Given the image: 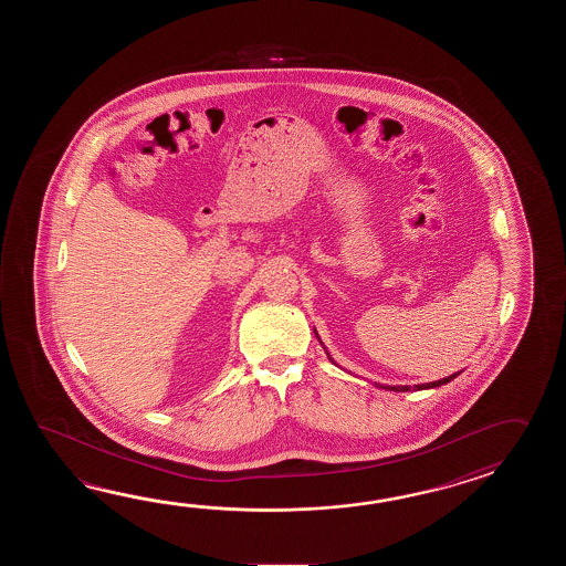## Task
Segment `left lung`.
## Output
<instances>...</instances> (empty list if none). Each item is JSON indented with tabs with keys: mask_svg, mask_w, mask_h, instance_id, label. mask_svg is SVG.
Segmentation results:
<instances>
[{
	"mask_svg": "<svg viewBox=\"0 0 566 566\" xmlns=\"http://www.w3.org/2000/svg\"><path fill=\"white\" fill-rule=\"evenodd\" d=\"M313 334H315V337H317V339H319V336H317V332H315V329H313ZM319 344H322V346H324V342H322V339H319ZM324 349H325V346H324ZM325 354H327V358H329V360L334 361V364H336V360H334V358H332V356H329V352H327V349H325ZM459 376V373H455V374H451V376H447V378H441V380H434V382H427V385H415L412 386V388H410V386H386V385H378V382H376V388H382V390H392V392H410V390H429V388H437V386H443V385H447V382H451V380H453V378H458Z\"/></svg>",
	"mask_w": 566,
	"mask_h": 566,
	"instance_id": "1",
	"label": "left lung"
}]
</instances>
